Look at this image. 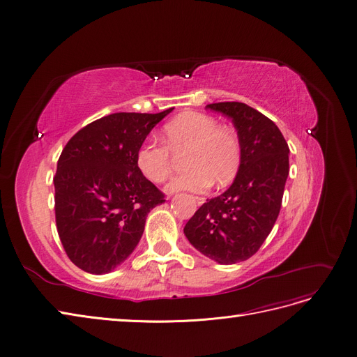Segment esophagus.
<instances>
[{"label": "esophagus", "mask_w": 357, "mask_h": 357, "mask_svg": "<svg viewBox=\"0 0 357 357\" xmlns=\"http://www.w3.org/2000/svg\"><path fill=\"white\" fill-rule=\"evenodd\" d=\"M195 201L198 205H202L205 202V198L204 197H195Z\"/></svg>", "instance_id": "esophagus-1"}]
</instances>
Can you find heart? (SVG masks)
Masks as SVG:
<instances>
[{
  "mask_svg": "<svg viewBox=\"0 0 357 357\" xmlns=\"http://www.w3.org/2000/svg\"><path fill=\"white\" fill-rule=\"evenodd\" d=\"M163 142L144 140L136 152L140 174L150 182L162 183L172 172L174 153L183 152V166L188 171L167 185L169 192L181 190L204 191L214 179L218 185L229 183L237 174L241 149L238 137L230 128L201 112H186L163 127Z\"/></svg>",
  "mask_w": 357,
  "mask_h": 357,
  "instance_id": "1",
  "label": "heart"
}]
</instances>
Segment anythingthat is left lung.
Wrapping results in <instances>:
<instances>
[{
  "label": "left lung",
  "instance_id": "8db88e82",
  "mask_svg": "<svg viewBox=\"0 0 357 357\" xmlns=\"http://www.w3.org/2000/svg\"><path fill=\"white\" fill-rule=\"evenodd\" d=\"M205 108L231 119L241 160L230 188L204 202L183 233L204 256L233 265L252 257L275 226L289 174V147L278 126L248 104Z\"/></svg>",
  "mask_w": 357,
  "mask_h": 357
}]
</instances>
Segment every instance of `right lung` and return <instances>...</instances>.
<instances>
[{"label":"right lung","mask_w":357,"mask_h":357,"mask_svg":"<svg viewBox=\"0 0 357 357\" xmlns=\"http://www.w3.org/2000/svg\"><path fill=\"white\" fill-rule=\"evenodd\" d=\"M114 112L89 123L62 150L54 183L56 227L72 264L108 273L131 255L146 217L165 195L137 169L136 152L171 112Z\"/></svg>","instance_id":"1"}]
</instances>
